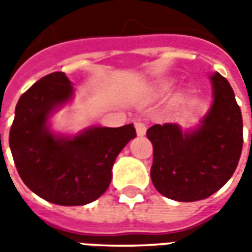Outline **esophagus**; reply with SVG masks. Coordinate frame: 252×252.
<instances>
[{
    "label": "esophagus",
    "instance_id": "34e87169",
    "mask_svg": "<svg viewBox=\"0 0 252 252\" xmlns=\"http://www.w3.org/2000/svg\"><path fill=\"white\" fill-rule=\"evenodd\" d=\"M135 126V131H137V134L138 135H145L146 133V126H145V123H142V122H137L134 125Z\"/></svg>",
    "mask_w": 252,
    "mask_h": 252
}]
</instances>
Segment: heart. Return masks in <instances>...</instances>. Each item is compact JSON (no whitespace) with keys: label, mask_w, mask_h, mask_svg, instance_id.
Instances as JSON below:
<instances>
[{"label":"heart","mask_w":252,"mask_h":252,"mask_svg":"<svg viewBox=\"0 0 252 252\" xmlns=\"http://www.w3.org/2000/svg\"><path fill=\"white\" fill-rule=\"evenodd\" d=\"M168 87H169V84H163V85H161V88H160V91L164 92V91H167V89H168Z\"/></svg>","instance_id":"1"}]
</instances>
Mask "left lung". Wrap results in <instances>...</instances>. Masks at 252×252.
<instances>
[{
  "instance_id": "left-lung-1",
  "label": "left lung",
  "mask_w": 252,
  "mask_h": 252,
  "mask_svg": "<svg viewBox=\"0 0 252 252\" xmlns=\"http://www.w3.org/2000/svg\"><path fill=\"white\" fill-rule=\"evenodd\" d=\"M213 103L198 129L182 131L176 123L153 125L151 178L160 194L179 202L210 197L235 172L243 148V119L235 94L220 73L210 76Z\"/></svg>"
}]
</instances>
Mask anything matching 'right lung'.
I'll return each instance as SVG.
<instances>
[{
	"instance_id": "add662e5",
	"label": "right lung",
	"mask_w": 252,
	"mask_h": 252,
	"mask_svg": "<svg viewBox=\"0 0 252 252\" xmlns=\"http://www.w3.org/2000/svg\"><path fill=\"white\" fill-rule=\"evenodd\" d=\"M72 96L65 73L44 76L21 94L9 133L12 156L26 186L62 206L87 205L104 194L115 158L137 135L133 123L89 127L74 137L54 134L49 118Z\"/></svg>"
}]
</instances>
